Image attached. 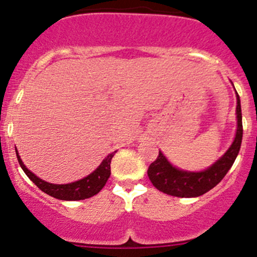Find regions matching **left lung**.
<instances>
[{"label": "left lung", "mask_w": 257, "mask_h": 257, "mask_svg": "<svg viewBox=\"0 0 257 257\" xmlns=\"http://www.w3.org/2000/svg\"><path fill=\"white\" fill-rule=\"evenodd\" d=\"M236 136L227 152L204 172H185L173 167L162 152L148 168V177L153 185L164 194L178 198H196L208 193L224 179L234 164L242 141V116L240 97L236 93Z\"/></svg>", "instance_id": "1"}]
</instances>
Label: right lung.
Segmentation results:
<instances>
[{
    "label": "right lung",
    "instance_id": "1",
    "mask_svg": "<svg viewBox=\"0 0 257 257\" xmlns=\"http://www.w3.org/2000/svg\"><path fill=\"white\" fill-rule=\"evenodd\" d=\"M17 154L18 163H20L21 168H22L23 172L26 173L28 178L33 181V183L37 185V188H40L43 193L48 194V195L53 196V198L59 199V200H84V199L92 198L95 194L99 193L103 189V186L107 183L108 178L110 177V162H112V158L115 154V152L112 154L108 155L102 163H100L99 167L89 174L88 177L80 179V180L74 181V183L69 184H51L47 181L42 180L38 177H36L32 172L26 168V165L23 164V162L21 160V157Z\"/></svg>",
    "mask_w": 257,
    "mask_h": 257
}]
</instances>
